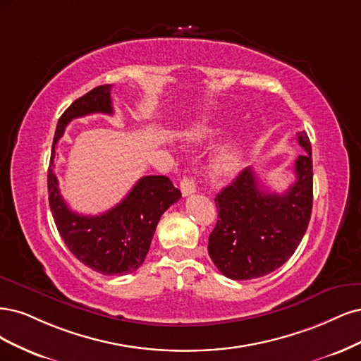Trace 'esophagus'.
<instances>
[{"label": "esophagus", "mask_w": 361, "mask_h": 361, "mask_svg": "<svg viewBox=\"0 0 361 361\" xmlns=\"http://www.w3.org/2000/svg\"><path fill=\"white\" fill-rule=\"evenodd\" d=\"M180 189L183 196H189L196 192V181L193 178H183L180 183Z\"/></svg>", "instance_id": "1"}]
</instances>
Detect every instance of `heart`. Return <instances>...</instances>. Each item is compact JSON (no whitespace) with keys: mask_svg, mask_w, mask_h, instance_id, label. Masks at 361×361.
Instances as JSON below:
<instances>
[{"mask_svg":"<svg viewBox=\"0 0 361 361\" xmlns=\"http://www.w3.org/2000/svg\"><path fill=\"white\" fill-rule=\"evenodd\" d=\"M240 161H241V156L238 153V149L235 147H228L214 160V171L217 173L228 176V173H232L238 169Z\"/></svg>","mask_w":361,"mask_h":361,"instance_id":"obj_1","label":"heart"}]
</instances>
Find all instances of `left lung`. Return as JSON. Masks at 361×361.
Segmentation results:
<instances>
[{"label":"left lung","mask_w":361,"mask_h":361,"mask_svg":"<svg viewBox=\"0 0 361 361\" xmlns=\"http://www.w3.org/2000/svg\"><path fill=\"white\" fill-rule=\"evenodd\" d=\"M297 141L305 153L295 160V183L285 193L264 190L246 168L214 197L219 214L208 255L232 281L273 273L293 257L305 235L313 201L312 147L306 132H298Z\"/></svg>","instance_id":"1"}]
</instances>
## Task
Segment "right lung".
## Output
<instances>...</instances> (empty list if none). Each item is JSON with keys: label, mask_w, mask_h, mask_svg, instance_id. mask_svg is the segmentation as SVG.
Listing matches in <instances>:
<instances>
[{"label": "right lung", "mask_w": 361, "mask_h": 361, "mask_svg": "<svg viewBox=\"0 0 361 361\" xmlns=\"http://www.w3.org/2000/svg\"><path fill=\"white\" fill-rule=\"evenodd\" d=\"M111 88V84L92 88L75 100L58 120L48 171V192L56 229L68 250L91 270L121 276L133 273L142 265L161 214L180 200L181 192L165 176H148L139 180L118 205L103 214L82 216L67 207L54 172L56 144L73 118L97 112L114 114Z\"/></svg>", "instance_id": "obj_1"}]
</instances>
